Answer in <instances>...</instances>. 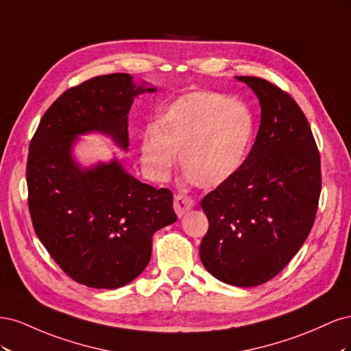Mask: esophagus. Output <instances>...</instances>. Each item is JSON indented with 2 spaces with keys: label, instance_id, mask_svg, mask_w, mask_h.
Returning <instances> with one entry per match:
<instances>
[{
  "label": "esophagus",
  "instance_id": "34e87169",
  "mask_svg": "<svg viewBox=\"0 0 351 351\" xmlns=\"http://www.w3.org/2000/svg\"><path fill=\"white\" fill-rule=\"evenodd\" d=\"M195 206V200L186 195H177L174 197V210L178 218L184 217L187 212Z\"/></svg>",
  "mask_w": 351,
  "mask_h": 351
}]
</instances>
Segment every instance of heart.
Returning <instances> with one entry per match:
<instances>
[{"label": "heart", "instance_id": "b5f03b06", "mask_svg": "<svg viewBox=\"0 0 351 351\" xmlns=\"http://www.w3.org/2000/svg\"><path fill=\"white\" fill-rule=\"evenodd\" d=\"M155 136L142 143V162L156 180L176 164L193 184L214 189L227 183L246 161L254 119L246 104L217 92H189L159 115Z\"/></svg>", "mask_w": 351, "mask_h": 351}]
</instances>
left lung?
Returning <instances> with one entry per match:
<instances>
[{"label": "left lung", "instance_id": "left-lung-1", "mask_svg": "<svg viewBox=\"0 0 351 351\" xmlns=\"http://www.w3.org/2000/svg\"><path fill=\"white\" fill-rule=\"evenodd\" d=\"M236 79L258 97L261 125L237 174L200 202L209 228L199 252L217 280L256 287L281 272L309 236L321 195V158L289 93L259 77Z\"/></svg>", "mask_w": 351, "mask_h": 351}]
</instances>
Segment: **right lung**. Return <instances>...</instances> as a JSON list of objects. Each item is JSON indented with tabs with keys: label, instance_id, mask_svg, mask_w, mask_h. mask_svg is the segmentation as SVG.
Instances as JSON below:
<instances>
[{
	"label": "right lung",
	"instance_id": "obj_1",
	"mask_svg": "<svg viewBox=\"0 0 351 351\" xmlns=\"http://www.w3.org/2000/svg\"><path fill=\"white\" fill-rule=\"evenodd\" d=\"M156 92L127 73L66 90L42 117L29 146V210L39 240L70 278L92 289L132 282L151 261L152 236L177 219L173 193L129 174L119 159L82 167L79 136L99 133L127 151L137 95Z\"/></svg>",
	"mask_w": 351,
	"mask_h": 351
}]
</instances>
